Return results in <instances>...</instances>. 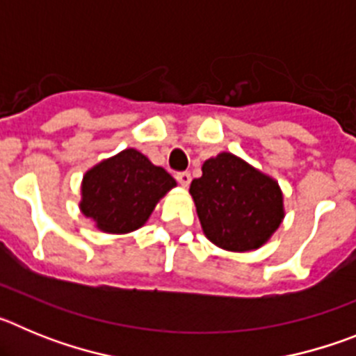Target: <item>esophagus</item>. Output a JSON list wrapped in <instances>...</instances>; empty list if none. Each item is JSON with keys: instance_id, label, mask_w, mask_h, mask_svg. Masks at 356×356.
Here are the masks:
<instances>
[{"instance_id": "obj_1", "label": "esophagus", "mask_w": 356, "mask_h": 356, "mask_svg": "<svg viewBox=\"0 0 356 356\" xmlns=\"http://www.w3.org/2000/svg\"><path fill=\"white\" fill-rule=\"evenodd\" d=\"M176 180H178V184H180L181 187H188V184H191V172H178V175H176Z\"/></svg>"}]
</instances>
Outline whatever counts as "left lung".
<instances>
[{
	"label": "left lung",
	"mask_w": 356,
	"mask_h": 356,
	"mask_svg": "<svg viewBox=\"0 0 356 356\" xmlns=\"http://www.w3.org/2000/svg\"><path fill=\"white\" fill-rule=\"evenodd\" d=\"M201 171L188 193L205 237L232 253L262 248L285 217L278 181L228 151L205 160Z\"/></svg>",
	"instance_id": "left-lung-1"
}]
</instances>
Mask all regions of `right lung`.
<instances>
[{"label":"right lung","instance_id":"1","mask_svg":"<svg viewBox=\"0 0 356 356\" xmlns=\"http://www.w3.org/2000/svg\"><path fill=\"white\" fill-rule=\"evenodd\" d=\"M175 187L165 169L128 147L85 172L78 207L103 234L127 235L146 225L156 203Z\"/></svg>","mask_w":356,"mask_h":356}]
</instances>
